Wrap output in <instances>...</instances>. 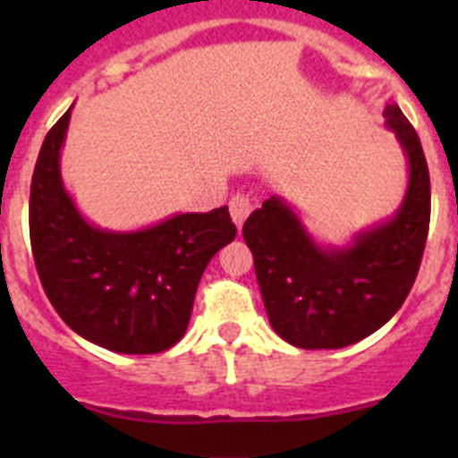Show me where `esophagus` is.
<instances>
[{
	"mask_svg": "<svg viewBox=\"0 0 458 458\" xmlns=\"http://www.w3.org/2000/svg\"><path fill=\"white\" fill-rule=\"evenodd\" d=\"M252 208H254V204L248 194H233L232 201H229V210H232V220L238 229L242 226V222L248 220V216L252 213Z\"/></svg>",
	"mask_w": 458,
	"mask_h": 458,
	"instance_id": "34e87169",
	"label": "esophagus"
}]
</instances>
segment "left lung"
<instances>
[{
	"label": "left lung",
	"mask_w": 458,
	"mask_h": 458,
	"mask_svg": "<svg viewBox=\"0 0 458 458\" xmlns=\"http://www.w3.org/2000/svg\"><path fill=\"white\" fill-rule=\"evenodd\" d=\"M386 125L408 163L394 216L346 245H323L282 197H270L242 225L275 333L298 349H344L386 326L418 277L431 216V185L418 132L396 103Z\"/></svg>",
	"instance_id": "8db88e82"
}]
</instances>
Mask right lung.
<instances>
[{
	"instance_id": "1",
	"label": "right lung",
	"mask_w": 458,
	"mask_h": 458,
	"mask_svg": "<svg viewBox=\"0 0 458 458\" xmlns=\"http://www.w3.org/2000/svg\"><path fill=\"white\" fill-rule=\"evenodd\" d=\"M71 109L52 125L30 197L36 270L56 314L87 342L125 355L179 342L206 266L236 238L229 208L176 213L135 232H112L80 213L62 179Z\"/></svg>"
}]
</instances>
